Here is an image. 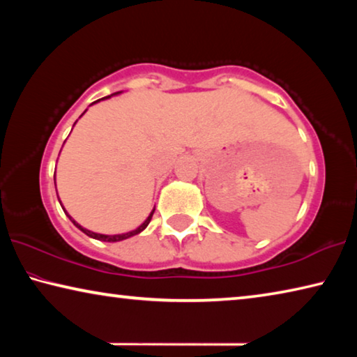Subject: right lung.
<instances>
[{
    "label": "right lung",
    "instance_id": "right-lung-1",
    "mask_svg": "<svg viewBox=\"0 0 357 357\" xmlns=\"http://www.w3.org/2000/svg\"><path fill=\"white\" fill-rule=\"evenodd\" d=\"M116 94H119V93H114V94H112V96H116ZM112 96H107V98H102V99H110ZM102 99H99V100H102ZM99 100H96V102H99ZM96 102H93V104H96ZM84 113V112H83ZM61 203V202H59ZM64 209V208H63ZM68 214V213H66ZM153 214H154V209L151 211V214L148 215V219L144 220L140 227L138 228H135V229H132V231H129V233H123V234H100V233H94V231H89V229H86V228H83L80 223H77L74 219H72V217L68 214V217L69 219L72 220V223H74V225L78 228V229H82V231L84 233V234H88L89 238H93V239H98V241H105V243H118V241H124V239H128V238H132V236H135V234H138V233H142L144 228H146L148 225H149V222H151V219H153Z\"/></svg>",
    "mask_w": 357,
    "mask_h": 357
}]
</instances>
